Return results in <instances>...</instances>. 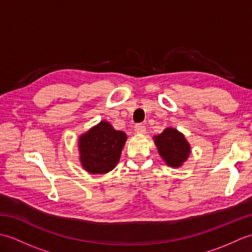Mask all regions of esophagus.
Wrapping results in <instances>:
<instances>
[{
	"label": "esophagus",
	"instance_id": "obj_1",
	"mask_svg": "<svg viewBox=\"0 0 252 252\" xmlns=\"http://www.w3.org/2000/svg\"><path fill=\"white\" fill-rule=\"evenodd\" d=\"M134 130L136 133H138V134H144V133L146 132V126L142 125V123H137V125H135L134 126Z\"/></svg>",
	"mask_w": 252,
	"mask_h": 252
}]
</instances>
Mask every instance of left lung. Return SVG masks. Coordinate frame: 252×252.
<instances>
[{
    "instance_id": "8db88e82",
    "label": "left lung",
    "mask_w": 252,
    "mask_h": 252,
    "mask_svg": "<svg viewBox=\"0 0 252 252\" xmlns=\"http://www.w3.org/2000/svg\"><path fill=\"white\" fill-rule=\"evenodd\" d=\"M159 155L169 167L179 168L190 154V146L184 135L173 127H167L154 137Z\"/></svg>"
}]
</instances>
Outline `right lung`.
I'll use <instances>...</instances> for the list:
<instances>
[{
    "instance_id": "obj_1",
    "label": "right lung",
    "mask_w": 252,
    "mask_h": 252,
    "mask_svg": "<svg viewBox=\"0 0 252 252\" xmlns=\"http://www.w3.org/2000/svg\"><path fill=\"white\" fill-rule=\"evenodd\" d=\"M126 134L114 129L109 122L100 121L79 137L80 161L92 174L107 173L120 159Z\"/></svg>"
}]
</instances>
